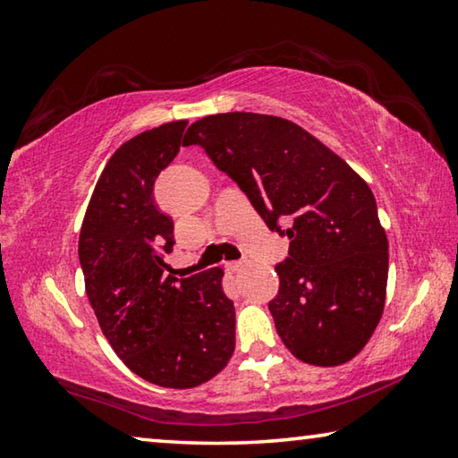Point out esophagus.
I'll return each mask as SVG.
<instances>
[{
    "instance_id": "obj_1",
    "label": "esophagus",
    "mask_w": 458,
    "mask_h": 458,
    "mask_svg": "<svg viewBox=\"0 0 458 458\" xmlns=\"http://www.w3.org/2000/svg\"><path fill=\"white\" fill-rule=\"evenodd\" d=\"M244 267H246L244 262H226V270H228V273H232V275L242 273Z\"/></svg>"
}]
</instances>
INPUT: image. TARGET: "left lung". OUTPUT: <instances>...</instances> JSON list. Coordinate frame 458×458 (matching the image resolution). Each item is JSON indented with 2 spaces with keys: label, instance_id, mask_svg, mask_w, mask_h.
I'll return each mask as SVG.
<instances>
[{
  "label": "left lung",
  "instance_id": "1",
  "mask_svg": "<svg viewBox=\"0 0 458 458\" xmlns=\"http://www.w3.org/2000/svg\"><path fill=\"white\" fill-rule=\"evenodd\" d=\"M183 145L204 147L267 226L291 240L268 303L286 350L323 368L355 358L382 319L387 284V236L369 185L273 114H210L190 125Z\"/></svg>",
  "mask_w": 458,
  "mask_h": 458
}]
</instances>
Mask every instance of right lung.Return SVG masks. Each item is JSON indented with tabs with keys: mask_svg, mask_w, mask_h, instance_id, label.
Here are the masks:
<instances>
[{
	"mask_svg": "<svg viewBox=\"0 0 458 458\" xmlns=\"http://www.w3.org/2000/svg\"><path fill=\"white\" fill-rule=\"evenodd\" d=\"M185 125L172 121L143 131L113 153L79 238L87 297L108 344L133 374L175 390L220 374L236 345L224 270L165 275L174 222L155 204L153 183L180 151Z\"/></svg>",
	"mask_w": 458,
	"mask_h": 458,
	"instance_id": "right-lung-1",
	"label": "right lung"
}]
</instances>
